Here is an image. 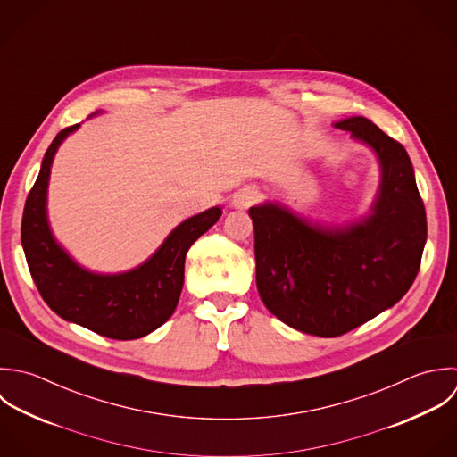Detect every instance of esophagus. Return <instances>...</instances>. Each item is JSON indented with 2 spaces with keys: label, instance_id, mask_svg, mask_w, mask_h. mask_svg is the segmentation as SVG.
I'll use <instances>...</instances> for the list:
<instances>
[{
  "label": "esophagus",
  "instance_id": "obj_1",
  "mask_svg": "<svg viewBox=\"0 0 457 457\" xmlns=\"http://www.w3.org/2000/svg\"><path fill=\"white\" fill-rule=\"evenodd\" d=\"M257 200H259V193L255 187H243L232 196V207L245 211L252 207Z\"/></svg>",
  "mask_w": 457,
  "mask_h": 457
}]
</instances>
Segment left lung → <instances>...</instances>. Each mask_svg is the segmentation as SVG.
<instances>
[{
	"label": "left lung",
	"instance_id": "left-lung-1",
	"mask_svg": "<svg viewBox=\"0 0 457 457\" xmlns=\"http://www.w3.org/2000/svg\"><path fill=\"white\" fill-rule=\"evenodd\" d=\"M379 162V187L360 220L337 225L280 202L250 207L257 289L287 326L338 337L397 303L417 278L428 239L424 202L406 149L363 117L335 122Z\"/></svg>",
	"mask_w": 457,
	"mask_h": 457
}]
</instances>
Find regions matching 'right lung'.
<instances>
[{
	"instance_id": "right-lung-1",
	"label": "right lung",
	"mask_w": 457,
	"mask_h": 457,
	"mask_svg": "<svg viewBox=\"0 0 457 457\" xmlns=\"http://www.w3.org/2000/svg\"><path fill=\"white\" fill-rule=\"evenodd\" d=\"M78 128L60 131L46 151L22 212V250L42 300L54 313L103 337L135 340L153 333L173 313L184 286L186 253L220 220L221 207L182 221L135 270L108 275L83 268L56 241L47 220L51 164L62 142Z\"/></svg>"
}]
</instances>
